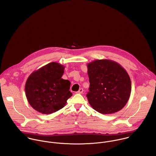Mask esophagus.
<instances>
[{
	"label": "esophagus",
	"instance_id": "esophagus-1",
	"mask_svg": "<svg viewBox=\"0 0 156 156\" xmlns=\"http://www.w3.org/2000/svg\"><path fill=\"white\" fill-rule=\"evenodd\" d=\"M83 89L82 88H80L79 89V90L76 92V93H78V94H82L83 93Z\"/></svg>",
	"mask_w": 156,
	"mask_h": 156
}]
</instances>
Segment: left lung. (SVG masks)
<instances>
[{"label": "left lung", "mask_w": 156, "mask_h": 156, "mask_svg": "<svg viewBox=\"0 0 156 156\" xmlns=\"http://www.w3.org/2000/svg\"><path fill=\"white\" fill-rule=\"evenodd\" d=\"M89 105L102 114L121 110L128 101L132 90L130 78L118 63L109 59L95 60L87 64Z\"/></svg>", "instance_id": "1"}]
</instances>
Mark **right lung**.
Masks as SVG:
<instances>
[{
    "label": "right lung",
    "mask_w": 156,
    "mask_h": 156,
    "mask_svg": "<svg viewBox=\"0 0 156 156\" xmlns=\"http://www.w3.org/2000/svg\"><path fill=\"white\" fill-rule=\"evenodd\" d=\"M65 67L53 62L34 71L25 85V92L30 105L43 114H50L63 108L73 94L71 83L62 79Z\"/></svg>",
    "instance_id": "right-lung-1"
}]
</instances>
